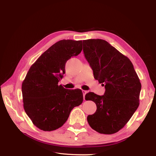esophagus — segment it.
Wrapping results in <instances>:
<instances>
[{"mask_svg":"<svg viewBox=\"0 0 156 156\" xmlns=\"http://www.w3.org/2000/svg\"><path fill=\"white\" fill-rule=\"evenodd\" d=\"M82 92H83V98H84V100H85V95H86V94L87 93V90H83Z\"/></svg>","mask_w":156,"mask_h":156,"instance_id":"1","label":"esophagus"}]
</instances>
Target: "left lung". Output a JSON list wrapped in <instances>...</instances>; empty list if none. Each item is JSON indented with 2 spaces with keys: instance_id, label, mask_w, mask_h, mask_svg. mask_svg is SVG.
Masks as SVG:
<instances>
[{
  "instance_id": "1",
  "label": "left lung",
  "mask_w": 156,
  "mask_h": 156,
  "mask_svg": "<svg viewBox=\"0 0 156 156\" xmlns=\"http://www.w3.org/2000/svg\"><path fill=\"white\" fill-rule=\"evenodd\" d=\"M84 55L93 70L94 79L105 86L103 96L94 92L86 94L85 100L96 103L97 109L87 116L93 129L111 135L127 124L139 105L141 84L133 65L105 40L83 41Z\"/></svg>"
}]
</instances>
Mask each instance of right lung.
I'll return each instance as SVG.
<instances>
[{
	"mask_svg": "<svg viewBox=\"0 0 156 156\" xmlns=\"http://www.w3.org/2000/svg\"><path fill=\"white\" fill-rule=\"evenodd\" d=\"M83 49L82 41L62 40L45 51L28 72L22 83L23 107L32 123L51 131L62 126L75 107L83 101L81 89L68 90L58 82L65 65Z\"/></svg>",
	"mask_w": 156,
	"mask_h": 156,
	"instance_id": "add662e5",
	"label": "right lung"
}]
</instances>
